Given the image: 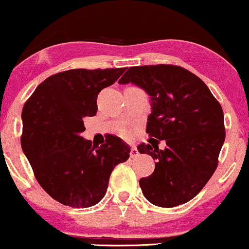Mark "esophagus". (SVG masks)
I'll return each instance as SVG.
<instances>
[{
    "mask_svg": "<svg viewBox=\"0 0 249 249\" xmlns=\"http://www.w3.org/2000/svg\"><path fill=\"white\" fill-rule=\"evenodd\" d=\"M138 154H139V152H138V150H137V147L136 146H131V152H130L131 158H136Z\"/></svg>",
    "mask_w": 249,
    "mask_h": 249,
    "instance_id": "obj_1",
    "label": "esophagus"
}]
</instances>
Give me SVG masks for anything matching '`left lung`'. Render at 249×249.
<instances>
[{"instance_id":"8db88e82","label":"left lung","mask_w":249,"mask_h":249,"mask_svg":"<svg viewBox=\"0 0 249 249\" xmlns=\"http://www.w3.org/2000/svg\"><path fill=\"white\" fill-rule=\"evenodd\" d=\"M119 84L137 85L150 96L146 132L166 147L138 145L156 160L154 172L139 180L142 194L156 206L190 201L213 176L225 142L221 105L198 76L177 65L131 67Z\"/></svg>"}]
</instances>
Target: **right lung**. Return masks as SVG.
Returning a JSON list of instances; mask_svg holds the SVG:
<instances>
[{"label": "right lung", "instance_id": "add662e5", "mask_svg": "<svg viewBox=\"0 0 249 249\" xmlns=\"http://www.w3.org/2000/svg\"><path fill=\"white\" fill-rule=\"evenodd\" d=\"M124 71H63L41 83L24 104L22 150L43 190L65 206L98 204L113 168L130 157V146L119 137H107L105 144L95 147L81 136L83 118L98 110V93Z\"/></svg>", "mask_w": 249, "mask_h": 249}]
</instances>
